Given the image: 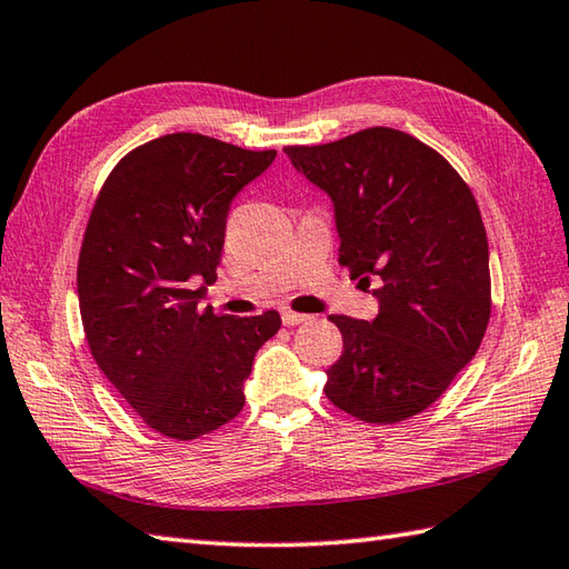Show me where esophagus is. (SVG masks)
<instances>
[{"label":"esophagus","mask_w":569,"mask_h":569,"mask_svg":"<svg viewBox=\"0 0 569 569\" xmlns=\"http://www.w3.org/2000/svg\"><path fill=\"white\" fill-rule=\"evenodd\" d=\"M281 320H283V325H300V322L308 320V316H303V312H296L291 308H283L281 310Z\"/></svg>","instance_id":"34e87169"}]
</instances>
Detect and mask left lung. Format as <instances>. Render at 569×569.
I'll list each match as a JSON object with an SVG mask.
<instances>
[{"label":"left lung","mask_w":569,"mask_h":569,"mask_svg":"<svg viewBox=\"0 0 569 569\" xmlns=\"http://www.w3.org/2000/svg\"><path fill=\"white\" fill-rule=\"evenodd\" d=\"M283 151L332 198L349 276L381 281L377 320L330 316L342 355L325 396L377 426L413 418L485 340L491 276L479 204L445 156L391 127Z\"/></svg>","instance_id":"8db88e82"}]
</instances>
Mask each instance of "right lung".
Wrapping results in <instances>:
<instances>
[{
  "label": "right lung",
  "instance_id": "obj_1",
  "mask_svg": "<svg viewBox=\"0 0 569 569\" xmlns=\"http://www.w3.org/2000/svg\"><path fill=\"white\" fill-rule=\"evenodd\" d=\"M276 151L166 134L119 161L92 204L78 259L90 355L156 432L202 438L244 408L253 355L281 316L200 308L222 261L227 212Z\"/></svg>",
  "mask_w": 569,
  "mask_h": 569
}]
</instances>
